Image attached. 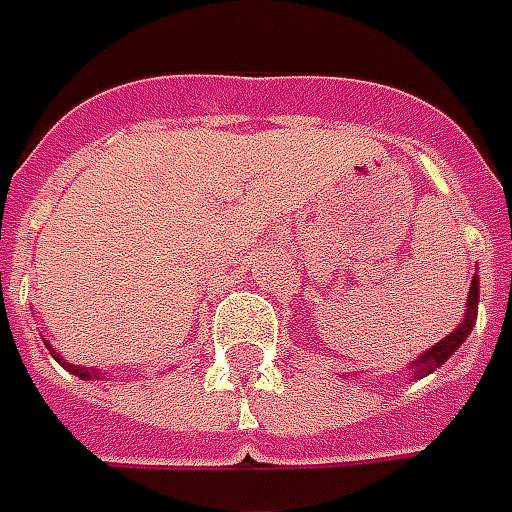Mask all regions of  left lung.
Wrapping results in <instances>:
<instances>
[{
    "label": "left lung",
    "mask_w": 512,
    "mask_h": 512,
    "mask_svg": "<svg viewBox=\"0 0 512 512\" xmlns=\"http://www.w3.org/2000/svg\"><path fill=\"white\" fill-rule=\"evenodd\" d=\"M477 306H480V278L474 275L469 286V300H466V314H463V320H460L458 328L452 333H447L441 342H436L430 350H424V353H419L413 358L411 364H408L413 380L433 375L447 358H452V355L458 353V347L469 339L471 328H474V322H477ZM350 378H353V375H350Z\"/></svg>",
    "instance_id": "8db88e82"
}]
</instances>
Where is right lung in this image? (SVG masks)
<instances>
[{"label":"right lung","instance_id":"1","mask_svg":"<svg viewBox=\"0 0 512 512\" xmlns=\"http://www.w3.org/2000/svg\"><path fill=\"white\" fill-rule=\"evenodd\" d=\"M43 344L49 347V353H52L54 361H57V364H60V366H65V369H68L71 375H76V378H79V380H101V378H107V372H99V369H90V366H74V364H68V361H65L63 355L57 353V350H54L52 344L46 342V339H43Z\"/></svg>","mask_w":512,"mask_h":512}]
</instances>
